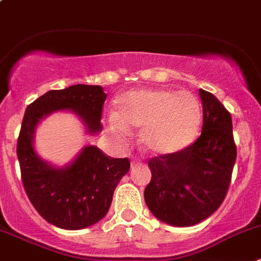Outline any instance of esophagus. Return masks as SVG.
Listing matches in <instances>:
<instances>
[{
  "mask_svg": "<svg viewBox=\"0 0 261 261\" xmlns=\"http://www.w3.org/2000/svg\"><path fill=\"white\" fill-rule=\"evenodd\" d=\"M139 161H140V157H136L135 155V157H133V160H131V164L135 165V164H138Z\"/></svg>",
  "mask_w": 261,
  "mask_h": 261,
  "instance_id": "obj_1",
  "label": "esophagus"
}]
</instances>
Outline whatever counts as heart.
I'll list each match as a JSON object with an SVG mask.
<instances>
[{
    "mask_svg": "<svg viewBox=\"0 0 261 261\" xmlns=\"http://www.w3.org/2000/svg\"><path fill=\"white\" fill-rule=\"evenodd\" d=\"M117 114L109 117L114 131L143 127L142 140L154 153H175L193 143L202 122V107L191 91L142 89L122 94Z\"/></svg>",
    "mask_w": 261,
    "mask_h": 261,
    "instance_id": "obj_1",
    "label": "heart"
}]
</instances>
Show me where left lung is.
<instances>
[{"label":"left lung","mask_w":261,"mask_h":261,"mask_svg":"<svg viewBox=\"0 0 261 261\" xmlns=\"http://www.w3.org/2000/svg\"><path fill=\"white\" fill-rule=\"evenodd\" d=\"M202 133L175 153L152 157V179L144 191L153 215L175 226H191L213 215L223 203L237 157L232 116L211 92L199 89Z\"/></svg>","instance_id":"obj_1"}]
</instances>
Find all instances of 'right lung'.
<instances>
[{"label": "right lung", "mask_w": 261, "mask_h": 261, "mask_svg": "<svg viewBox=\"0 0 261 261\" xmlns=\"http://www.w3.org/2000/svg\"><path fill=\"white\" fill-rule=\"evenodd\" d=\"M106 99L101 86L73 85L47 91L24 113L16 144L24 191L37 213L63 229L87 228L106 216L117 184L130 169V160L109 157L90 145L68 167L54 169L33 149L35 128L51 112L72 109L90 134L99 133Z\"/></svg>", "instance_id": "obj_1"}]
</instances>
